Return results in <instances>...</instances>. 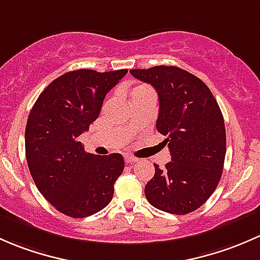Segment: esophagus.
I'll list each match as a JSON object with an SVG mask.
<instances>
[{
  "label": "esophagus",
  "instance_id": "34e87169",
  "mask_svg": "<svg viewBox=\"0 0 260 260\" xmlns=\"http://www.w3.org/2000/svg\"><path fill=\"white\" fill-rule=\"evenodd\" d=\"M125 161H126L127 164H134V162H138L139 159L135 156H131V155H125Z\"/></svg>",
  "mask_w": 260,
  "mask_h": 260
}]
</instances>
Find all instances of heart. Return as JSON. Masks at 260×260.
I'll return each instance as SVG.
<instances>
[{
    "label": "heart",
    "instance_id": "1",
    "mask_svg": "<svg viewBox=\"0 0 260 260\" xmlns=\"http://www.w3.org/2000/svg\"><path fill=\"white\" fill-rule=\"evenodd\" d=\"M148 89H149L148 86H138V87H135V89L133 90V93L138 92V91H143V90H148ZM133 93H131V95H133Z\"/></svg>",
    "mask_w": 260,
    "mask_h": 260
}]
</instances>
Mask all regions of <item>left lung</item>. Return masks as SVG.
I'll return each instance as SVG.
<instances>
[{
  "mask_svg": "<svg viewBox=\"0 0 260 260\" xmlns=\"http://www.w3.org/2000/svg\"><path fill=\"white\" fill-rule=\"evenodd\" d=\"M159 96L156 129L167 136L171 161L145 185V197L156 209L170 214L191 213L218 186L226 151L223 114L209 87L176 66L130 70Z\"/></svg>",
  "mask_w": 260,
  "mask_h": 260,
  "instance_id": "obj_1",
  "label": "left lung"
}]
</instances>
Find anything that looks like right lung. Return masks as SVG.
Masks as SVG:
<instances>
[{
	"instance_id": "right-lung-1",
	"label": "right lung",
	"mask_w": 260,
	"mask_h": 260,
	"mask_svg": "<svg viewBox=\"0 0 260 260\" xmlns=\"http://www.w3.org/2000/svg\"><path fill=\"white\" fill-rule=\"evenodd\" d=\"M126 72H66L42 91L28 115L25 149L32 179L45 199L71 218L104 209L124 170L121 154H90L79 136L98 119L106 93Z\"/></svg>"
}]
</instances>
